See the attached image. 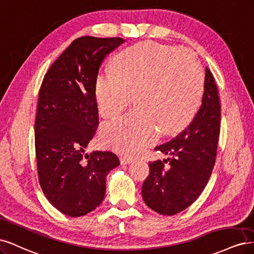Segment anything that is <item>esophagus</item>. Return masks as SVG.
Segmentation results:
<instances>
[{
  "label": "esophagus",
  "mask_w": 254,
  "mask_h": 254,
  "mask_svg": "<svg viewBox=\"0 0 254 254\" xmlns=\"http://www.w3.org/2000/svg\"><path fill=\"white\" fill-rule=\"evenodd\" d=\"M132 161H133V158L129 156H121L120 157L121 165H128V163H130Z\"/></svg>",
  "instance_id": "34e87169"
}]
</instances>
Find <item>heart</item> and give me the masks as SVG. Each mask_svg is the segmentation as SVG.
<instances>
[{"instance_id": "1", "label": "heart", "mask_w": 254, "mask_h": 254, "mask_svg": "<svg viewBox=\"0 0 254 254\" xmlns=\"http://www.w3.org/2000/svg\"><path fill=\"white\" fill-rule=\"evenodd\" d=\"M204 76L193 53L181 47L142 42L114 57L111 72L95 79L94 96L103 118L136 109L100 127L104 145L135 155L162 134L182 130L194 118L203 93Z\"/></svg>"}]
</instances>
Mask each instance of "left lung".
<instances>
[{
  "label": "left lung",
  "instance_id": "obj_1",
  "mask_svg": "<svg viewBox=\"0 0 254 254\" xmlns=\"http://www.w3.org/2000/svg\"><path fill=\"white\" fill-rule=\"evenodd\" d=\"M203 88L201 105L191 124L174 139L155 148L171 157L149 163L150 174L142 184V198L159 214L174 215L191 206L207 186L214 168L220 100L215 79L208 67Z\"/></svg>",
  "mask_w": 254,
  "mask_h": 254
}]
</instances>
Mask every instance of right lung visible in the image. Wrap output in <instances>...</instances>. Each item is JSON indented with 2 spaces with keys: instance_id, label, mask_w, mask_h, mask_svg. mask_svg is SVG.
Returning <instances> with one entry per match:
<instances>
[{
  "instance_id": "right-lung-1",
  "label": "right lung",
  "mask_w": 254,
  "mask_h": 254,
  "mask_svg": "<svg viewBox=\"0 0 254 254\" xmlns=\"http://www.w3.org/2000/svg\"><path fill=\"white\" fill-rule=\"evenodd\" d=\"M124 42L89 36L73 40L40 87L35 121L39 183L53 206L71 217L99 206L106 176L120 165L113 152H84L99 121L95 79L105 57Z\"/></svg>"
}]
</instances>
